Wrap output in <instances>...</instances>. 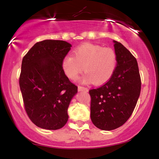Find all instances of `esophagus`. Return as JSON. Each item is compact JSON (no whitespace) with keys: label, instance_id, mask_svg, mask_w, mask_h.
I'll use <instances>...</instances> for the list:
<instances>
[{"label":"esophagus","instance_id":"esophagus-1","mask_svg":"<svg viewBox=\"0 0 159 159\" xmlns=\"http://www.w3.org/2000/svg\"><path fill=\"white\" fill-rule=\"evenodd\" d=\"M78 91L79 92H88V89L84 88V87L78 86Z\"/></svg>","mask_w":159,"mask_h":159}]
</instances>
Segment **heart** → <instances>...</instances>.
<instances>
[{"instance_id": "obj_1", "label": "heart", "mask_w": 159, "mask_h": 159, "mask_svg": "<svg viewBox=\"0 0 159 159\" xmlns=\"http://www.w3.org/2000/svg\"><path fill=\"white\" fill-rule=\"evenodd\" d=\"M117 64V56L112 49L86 43L74 51V56H66L62 59L61 69L69 79L75 80L82 71L84 83L93 82L100 85L107 82L114 75Z\"/></svg>"}]
</instances>
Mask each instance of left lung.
I'll list each match as a JSON object with an SVG mask.
<instances>
[{
    "label": "left lung",
    "mask_w": 159,
    "mask_h": 159,
    "mask_svg": "<svg viewBox=\"0 0 159 159\" xmlns=\"http://www.w3.org/2000/svg\"><path fill=\"white\" fill-rule=\"evenodd\" d=\"M113 42L117 56L116 70L105 84L89 91L91 120L95 127L106 131L116 129L128 120L141 90L136 58L121 43Z\"/></svg>",
    "instance_id": "8db88e82"
}]
</instances>
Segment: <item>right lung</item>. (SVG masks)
Instances as JSON below:
<instances>
[{"label":"right lung","mask_w":159,"mask_h":159,"mask_svg":"<svg viewBox=\"0 0 159 159\" xmlns=\"http://www.w3.org/2000/svg\"><path fill=\"white\" fill-rule=\"evenodd\" d=\"M71 47L64 40H45L22 59L19 86L26 112L43 129H61L68 121L67 110L77 87L62 71L61 61Z\"/></svg>","instance_id":"1"}]
</instances>
